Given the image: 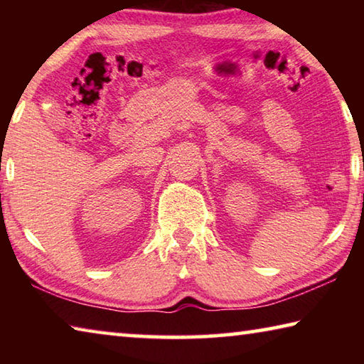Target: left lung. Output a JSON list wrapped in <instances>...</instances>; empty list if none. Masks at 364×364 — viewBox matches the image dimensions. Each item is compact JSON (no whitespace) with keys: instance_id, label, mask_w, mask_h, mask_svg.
I'll use <instances>...</instances> for the list:
<instances>
[{"instance_id":"obj_1","label":"left lung","mask_w":364,"mask_h":364,"mask_svg":"<svg viewBox=\"0 0 364 364\" xmlns=\"http://www.w3.org/2000/svg\"><path fill=\"white\" fill-rule=\"evenodd\" d=\"M363 168H364V167H363Z\"/></svg>"}]
</instances>
